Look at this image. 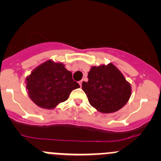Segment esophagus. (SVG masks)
I'll list each match as a JSON object with an SVG mask.
<instances>
[{
	"instance_id": "34e87169",
	"label": "esophagus",
	"mask_w": 161,
	"mask_h": 161,
	"mask_svg": "<svg viewBox=\"0 0 161 161\" xmlns=\"http://www.w3.org/2000/svg\"><path fill=\"white\" fill-rule=\"evenodd\" d=\"M82 82H83V80H81V81H79V85H80V86H82Z\"/></svg>"
}]
</instances>
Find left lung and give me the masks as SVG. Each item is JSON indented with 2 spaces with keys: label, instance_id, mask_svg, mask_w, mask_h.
<instances>
[{
  "label": "left lung",
  "instance_id": "1",
  "mask_svg": "<svg viewBox=\"0 0 161 161\" xmlns=\"http://www.w3.org/2000/svg\"><path fill=\"white\" fill-rule=\"evenodd\" d=\"M88 82L82 88L90 105L103 114L121 109L131 97V85L119 69L110 63L92 66L88 72Z\"/></svg>",
  "mask_w": 161,
  "mask_h": 161
}]
</instances>
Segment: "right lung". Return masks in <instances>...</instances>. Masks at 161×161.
Masks as SVG:
<instances>
[{"label":"right lung","instance_id":"obj_1","mask_svg":"<svg viewBox=\"0 0 161 161\" xmlns=\"http://www.w3.org/2000/svg\"><path fill=\"white\" fill-rule=\"evenodd\" d=\"M61 62L48 60L32 71L25 79L29 97L43 109H53L68 100L71 91L79 88L72 74Z\"/></svg>","mask_w":161,"mask_h":161}]
</instances>
